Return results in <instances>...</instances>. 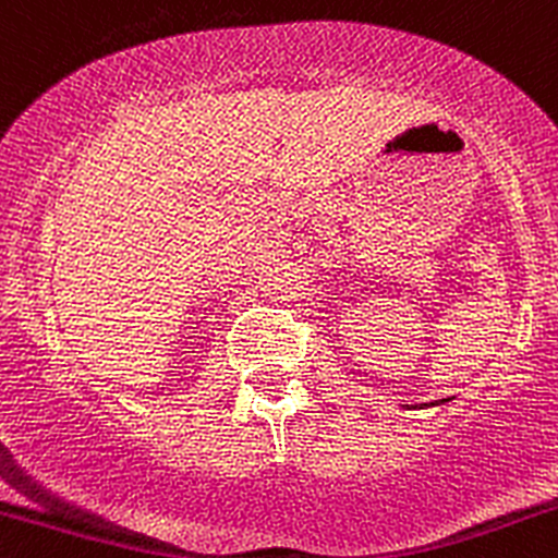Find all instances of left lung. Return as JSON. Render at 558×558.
I'll return each mask as SVG.
<instances>
[{
	"label": "left lung",
	"mask_w": 558,
	"mask_h": 558,
	"mask_svg": "<svg viewBox=\"0 0 558 558\" xmlns=\"http://www.w3.org/2000/svg\"><path fill=\"white\" fill-rule=\"evenodd\" d=\"M442 402H448V400H439V402H428V405H424V408H432V405H442Z\"/></svg>",
	"instance_id": "obj_1"
}]
</instances>
